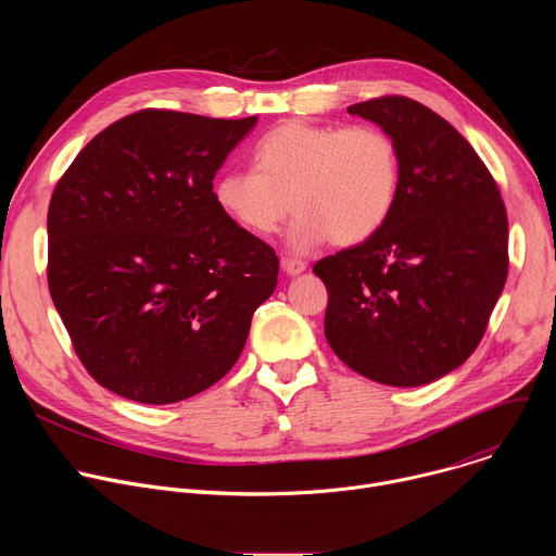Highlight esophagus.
Returning a JSON list of instances; mask_svg holds the SVG:
<instances>
[{
  "instance_id": "esophagus-1",
  "label": "esophagus",
  "mask_w": 556,
  "mask_h": 556,
  "mask_svg": "<svg viewBox=\"0 0 556 556\" xmlns=\"http://www.w3.org/2000/svg\"><path fill=\"white\" fill-rule=\"evenodd\" d=\"M281 268H283V273H286V275L294 277V275H299V273H303V270H305V262H301V260H292V257H281Z\"/></svg>"
}]
</instances>
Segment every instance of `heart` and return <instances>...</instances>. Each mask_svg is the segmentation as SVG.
<instances>
[{
  "label": "heart",
  "instance_id": "heart-1",
  "mask_svg": "<svg viewBox=\"0 0 556 556\" xmlns=\"http://www.w3.org/2000/svg\"><path fill=\"white\" fill-rule=\"evenodd\" d=\"M253 169L215 178L219 211L255 237L279 230L299 215L290 247L309 251L324 242L356 247L389 219L401 191V153L374 125H314L286 121L268 129L251 151Z\"/></svg>",
  "mask_w": 556,
  "mask_h": 556
}]
</instances>
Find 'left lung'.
<instances>
[{
  "mask_svg": "<svg viewBox=\"0 0 556 556\" xmlns=\"http://www.w3.org/2000/svg\"><path fill=\"white\" fill-rule=\"evenodd\" d=\"M401 153V191L384 226L314 264L328 288L326 339L361 376L418 387L480 345L508 277V217L468 140L407 97L348 108Z\"/></svg>",
  "mask_w": 556,
  "mask_h": 556,
  "instance_id": "obj_1",
  "label": "left lung"
}]
</instances>
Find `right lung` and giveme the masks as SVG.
<instances>
[{
  "label": "right lung",
  "mask_w": 556,
  "mask_h": 556,
  "mask_svg": "<svg viewBox=\"0 0 556 556\" xmlns=\"http://www.w3.org/2000/svg\"><path fill=\"white\" fill-rule=\"evenodd\" d=\"M257 116L140 110L94 136L48 206V288L76 356L127 401L169 405L240 358L279 260L213 200Z\"/></svg>",
  "instance_id": "obj_1"
}]
</instances>
